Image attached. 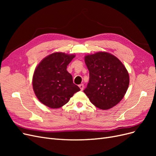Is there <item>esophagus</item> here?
<instances>
[{"label":"esophagus","instance_id":"esophagus-1","mask_svg":"<svg viewBox=\"0 0 156 156\" xmlns=\"http://www.w3.org/2000/svg\"><path fill=\"white\" fill-rule=\"evenodd\" d=\"M79 88H80V89H81V90H83V88H84V84H79Z\"/></svg>","mask_w":156,"mask_h":156}]
</instances>
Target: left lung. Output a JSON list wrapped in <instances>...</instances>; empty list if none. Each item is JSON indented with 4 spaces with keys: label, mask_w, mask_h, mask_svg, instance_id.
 Wrapping results in <instances>:
<instances>
[{
    "label": "left lung",
    "mask_w": 156,
    "mask_h": 156,
    "mask_svg": "<svg viewBox=\"0 0 156 156\" xmlns=\"http://www.w3.org/2000/svg\"><path fill=\"white\" fill-rule=\"evenodd\" d=\"M89 82L84 92L93 105L103 110L117 105L129 87V77L120 60L106 52L85 56Z\"/></svg>",
    "instance_id": "obj_1"
}]
</instances>
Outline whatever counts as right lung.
Instances as JSON below:
<instances>
[{"label": "right lung", "instance_id": "right-lung-1", "mask_svg": "<svg viewBox=\"0 0 156 156\" xmlns=\"http://www.w3.org/2000/svg\"><path fill=\"white\" fill-rule=\"evenodd\" d=\"M74 57V55L52 53L42 60L35 69L33 90L39 101L47 107H62L75 93L81 90L73 83L72 75L66 70Z\"/></svg>", "mask_w": 156, "mask_h": 156}]
</instances>
